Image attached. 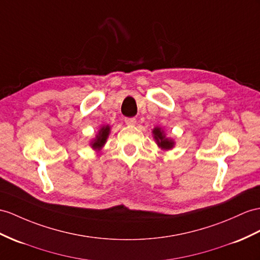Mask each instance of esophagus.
<instances>
[{
    "label": "esophagus",
    "mask_w": 260,
    "mask_h": 260,
    "mask_svg": "<svg viewBox=\"0 0 260 260\" xmlns=\"http://www.w3.org/2000/svg\"><path fill=\"white\" fill-rule=\"evenodd\" d=\"M124 121L128 125H135L136 122H137V120H136V118H125Z\"/></svg>",
    "instance_id": "esophagus-1"
}]
</instances>
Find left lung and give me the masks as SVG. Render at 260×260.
Here are the masks:
<instances>
[{"label":"left lung","instance_id":"1","mask_svg":"<svg viewBox=\"0 0 260 260\" xmlns=\"http://www.w3.org/2000/svg\"><path fill=\"white\" fill-rule=\"evenodd\" d=\"M152 134H153V138L156 142V144L159 145V148H161L162 150H170L174 147V141L172 139L167 138L164 131L159 128V126H155V128L152 130Z\"/></svg>","mask_w":260,"mask_h":260}]
</instances>
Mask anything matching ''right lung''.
<instances>
[{"label": "right lung", "mask_w": 260, "mask_h": 260, "mask_svg": "<svg viewBox=\"0 0 260 260\" xmlns=\"http://www.w3.org/2000/svg\"><path fill=\"white\" fill-rule=\"evenodd\" d=\"M109 134H110V126L109 125L101 126L99 132H98V135L96 136V138H94L92 142L90 143L91 148L93 150L99 151L105 145V143L107 141V138H108Z\"/></svg>", "instance_id": "right-lung-1"}]
</instances>
